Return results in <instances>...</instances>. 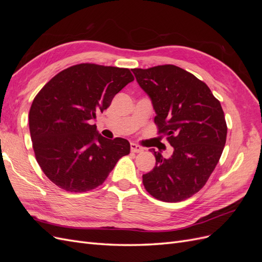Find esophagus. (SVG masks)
<instances>
[{"label":"esophagus","instance_id":"34e87169","mask_svg":"<svg viewBox=\"0 0 262 262\" xmlns=\"http://www.w3.org/2000/svg\"><path fill=\"white\" fill-rule=\"evenodd\" d=\"M130 147H131V152H133V153H141L144 150L143 147H141L140 145H138L136 143H131Z\"/></svg>","mask_w":262,"mask_h":262}]
</instances>
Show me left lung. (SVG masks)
Wrapping results in <instances>:
<instances>
[{
    "label": "left lung",
    "instance_id": "obj_1",
    "mask_svg": "<svg viewBox=\"0 0 262 262\" xmlns=\"http://www.w3.org/2000/svg\"><path fill=\"white\" fill-rule=\"evenodd\" d=\"M132 72L152 101L160 133L173 148L168 158L152 148L156 164L142 176L143 185L157 200H186L205 185L223 152V109L208 85L184 69L167 64Z\"/></svg>",
    "mask_w": 262,
    "mask_h": 262
}]
</instances>
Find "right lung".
Returning a JSON list of instances; mask_svg holds the SVG:
<instances>
[{"label":"right lung","instance_id":"1","mask_svg":"<svg viewBox=\"0 0 262 262\" xmlns=\"http://www.w3.org/2000/svg\"><path fill=\"white\" fill-rule=\"evenodd\" d=\"M133 80L129 69L83 63L63 70L38 93L29 131L36 160L53 184L71 192L89 191L130 153L128 141L104 138L93 121Z\"/></svg>","mask_w":262,"mask_h":262}]
</instances>
